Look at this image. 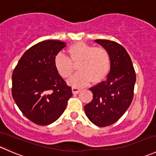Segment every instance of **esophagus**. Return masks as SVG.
Instances as JSON below:
<instances>
[{"mask_svg": "<svg viewBox=\"0 0 156 156\" xmlns=\"http://www.w3.org/2000/svg\"><path fill=\"white\" fill-rule=\"evenodd\" d=\"M81 88H80V87H75V86L72 87V93H73V94H78V93H79L80 91H81Z\"/></svg>", "mask_w": 156, "mask_h": 156, "instance_id": "1", "label": "esophagus"}]
</instances>
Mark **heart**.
<instances>
[{"mask_svg": "<svg viewBox=\"0 0 156 156\" xmlns=\"http://www.w3.org/2000/svg\"><path fill=\"white\" fill-rule=\"evenodd\" d=\"M78 64L75 75L68 82L75 87H83L90 83L99 82L106 78L110 69L111 59L107 50L94 48L84 42H77L67 49V56L59 53L54 59L58 73L63 78L70 77L74 71L73 64Z\"/></svg>", "mask_w": 156, "mask_h": 156, "instance_id": "1", "label": "heart"}]
</instances>
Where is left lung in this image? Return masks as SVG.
Instances as JSON below:
<instances>
[{
  "label": "left lung",
  "instance_id": "obj_1",
  "mask_svg": "<svg viewBox=\"0 0 156 156\" xmlns=\"http://www.w3.org/2000/svg\"><path fill=\"white\" fill-rule=\"evenodd\" d=\"M109 53L111 64L106 79L90 88L93 100L84 106L89 120L98 127L117 122L130 106L133 97L136 74L131 59L117 42L95 40Z\"/></svg>",
  "mask_w": 156,
  "mask_h": 156
}]
</instances>
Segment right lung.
Instances as JSON below:
<instances>
[{"instance_id":"right-lung-1","label":"right lung","mask_w":156,"mask_h":156,"mask_svg":"<svg viewBox=\"0 0 156 156\" xmlns=\"http://www.w3.org/2000/svg\"><path fill=\"white\" fill-rule=\"evenodd\" d=\"M66 46L56 40L39 42L25 52L12 72V98L34 124L48 125L57 120L72 96V87L54 65L55 57Z\"/></svg>"}]
</instances>
